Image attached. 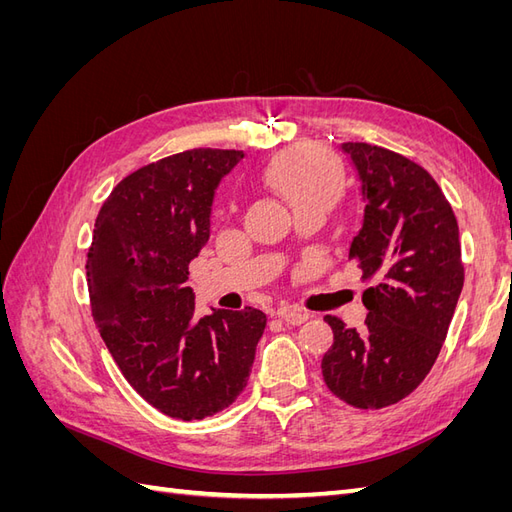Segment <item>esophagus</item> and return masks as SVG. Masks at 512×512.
Segmentation results:
<instances>
[{"label":"esophagus","mask_w":512,"mask_h":512,"mask_svg":"<svg viewBox=\"0 0 512 512\" xmlns=\"http://www.w3.org/2000/svg\"><path fill=\"white\" fill-rule=\"evenodd\" d=\"M280 318L286 322V324H292V327H297V324H303L309 314L307 312H301V309H292V307H286L280 312Z\"/></svg>","instance_id":"obj_1"}]
</instances>
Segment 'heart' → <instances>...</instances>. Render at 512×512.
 Returning a JSON list of instances; mask_svg holds the SVG:
<instances>
[{
    "label": "heart",
    "mask_w": 512,
    "mask_h": 512,
    "mask_svg": "<svg viewBox=\"0 0 512 512\" xmlns=\"http://www.w3.org/2000/svg\"><path fill=\"white\" fill-rule=\"evenodd\" d=\"M267 177L294 211L314 205L329 207L342 185L333 158L316 147L286 151L271 164Z\"/></svg>",
    "instance_id": "obj_1"
}]
</instances>
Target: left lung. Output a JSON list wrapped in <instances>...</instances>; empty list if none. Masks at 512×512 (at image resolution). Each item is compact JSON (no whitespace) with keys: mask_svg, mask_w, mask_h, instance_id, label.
Masks as SVG:
<instances>
[{"mask_svg":"<svg viewBox=\"0 0 512 512\" xmlns=\"http://www.w3.org/2000/svg\"><path fill=\"white\" fill-rule=\"evenodd\" d=\"M365 203L348 258L371 286L367 327L324 316L333 346L322 378L346 404L369 410L397 404L436 363L463 288L455 213L423 166L378 145L342 143Z\"/></svg>","mask_w":512,"mask_h":512,"instance_id":"left-lung-1","label":"left lung"}]
</instances>
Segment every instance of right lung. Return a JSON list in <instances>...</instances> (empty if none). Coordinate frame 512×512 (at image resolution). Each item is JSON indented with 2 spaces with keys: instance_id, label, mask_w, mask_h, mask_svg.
<instances>
[{
  "instance_id": "right-lung-1",
  "label": "right lung",
  "mask_w": 512,
  "mask_h": 512,
  "mask_svg": "<svg viewBox=\"0 0 512 512\" xmlns=\"http://www.w3.org/2000/svg\"><path fill=\"white\" fill-rule=\"evenodd\" d=\"M243 156L190 149L134 170L104 200L87 254L91 316L108 352L138 395L181 421L239 397L267 327L254 307L198 318L185 286L209 241L215 190Z\"/></svg>"
}]
</instances>
